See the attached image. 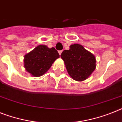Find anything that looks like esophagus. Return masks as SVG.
<instances>
[{"label":"esophagus","mask_w":122,"mask_h":122,"mask_svg":"<svg viewBox=\"0 0 122 122\" xmlns=\"http://www.w3.org/2000/svg\"><path fill=\"white\" fill-rule=\"evenodd\" d=\"M62 52H63V51H58V52H59V55H61V53H62Z\"/></svg>","instance_id":"obj_1"}]
</instances>
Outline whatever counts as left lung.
I'll return each mask as SVG.
<instances>
[{"instance_id": "8db88e82", "label": "left lung", "mask_w": 122, "mask_h": 122, "mask_svg": "<svg viewBox=\"0 0 122 122\" xmlns=\"http://www.w3.org/2000/svg\"><path fill=\"white\" fill-rule=\"evenodd\" d=\"M70 47L61 54L68 74L77 81L86 80L95 70V57L79 44H72Z\"/></svg>"}]
</instances>
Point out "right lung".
Returning a JSON list of instances; mask_svg holds the SVG:
<instances>
[{
  "mask_svg": "<svg viewBox=\"0 0 122 122\" xmlns=\"http://www.w3.org/2000/svg\"><path fill=\"white\" fill-rule=\"evenodd\" d=\"M59 54L54 47L39 45L24 56V67L32 76L39 77L46 73Z\"/></svg>",
  "mask_w": 122,
  "mask_h": 122,
  "instance_id": "add662e5",
  "label": "right lung"
}]
</instances>
